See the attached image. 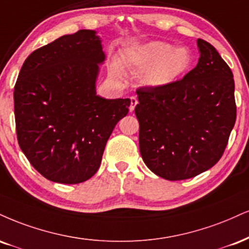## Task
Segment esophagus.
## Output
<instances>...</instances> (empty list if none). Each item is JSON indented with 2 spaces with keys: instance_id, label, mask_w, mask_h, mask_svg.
I'll list each match as a JSON object with an SVG mask.
<instances>
[{
  "instance_id": "1",
  "label": "esophagus",
  "mask_w": 249,
  "mask_h": 249,
  "mask_svg": "<svg viewBox=\"0 0 249 249\" xmlns=\"http://www.w3.org/2000/svg\"><path fill=\"white\" fill-rule=\"evenodd\" d=\"M130 101H131V106H130V111L132 112L134 110V107H136V106L138 104V100L137 97H134V96H132V97H130Z\"/></svg>"
}]
</instances>
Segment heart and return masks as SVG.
<instances>
[{
    "label": "heart",
    "instance_id": "obj_1",
    "mask_svg": "<svg viewBox=\"0 0 249 249\" xmlns=\"http://www.w3.org/2000/svg\"><path fill=\"white\" fill-rule=\"evenodd\" d=\"M123 64L134 71H142L140 81L151 89L168 88L183 77L193 65L190 50L161 40L136 44L122 53ZM112 76L121 77L122 68L118 62L110 66Z\"/></svg>",
    "mask_w": 249,
    "mask_h": 249
}]
</instances>
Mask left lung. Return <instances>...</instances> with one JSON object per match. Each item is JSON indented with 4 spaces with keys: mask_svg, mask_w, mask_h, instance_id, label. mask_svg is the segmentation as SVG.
<instances>
[{
    "mask_svg": "<svg viewBox=\"0 0 249 249\" xmlns=\"http://www.w3.org/2000/svg\"><path fill=\"white\" fill-rule=\"evenodd\" d=\"M198 64L164 89L137 90L139 148L160 178L179 181L210 169L225 151L236 107L231 68L208 41L198 39Z\"/></svg>",
    "mask_w": 249,
    "mask_h": 249,
    "instance_id": "obj_1",
    "label": "left lung"
}]
</instances>
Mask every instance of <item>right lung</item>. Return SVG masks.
<instances>
[{
    "instance_id": "add662e5",
    "label": "right lung",
    "mask_w": 249,
    "mask_h": 249,
    "mask_svg": "<svg viewBox=\"0 0 249 249\" xmlns=\"http://www.w3.org/2000/svg\"><path fill=\"white\" fill-rule=\"evenodd\" d=\"M106 60L92 30L62 36L26 58L15 85L17 140L47 179L76 184L97 172L113 128L128 112V98L96 95Z\"/></svg>"
}]
</instances>
